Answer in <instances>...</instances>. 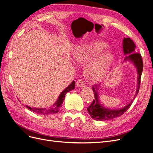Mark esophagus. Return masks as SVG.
<instances>
[{"instance_id": "34e87169", "label": "esophagus", "mask_w": 153, "mask_h": 153, "mask_svg": "<svg viewBox=\"0 0 153 153\" xmlns=\"http://www.w3.org/2000/svg\"><path fill=\"white\" fill-rule=\"evenodd\" d=\"M76 85L77 87H80V88H83L85 87V83L83 82V81L82 80H81V79H80V80H78L76 83Z\"/></svg>"}]
</instances>
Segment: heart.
Masks as SVG:
<instances>
[{
	"label": "heart",
	"mask_w": 153,
	"mask_h": 153,
	"mask_svg": "<svg viewBox=\"0 0 153 153\" xmlns=\"http://www.w3.org/2000/svg\"><path fill=\"white\" fill-rule=\"evenodd\" d=\"M107 45L103 42H95L89 45L78 47L73 52V58L80 64L87 63L101 53L107 48ZM113 56L111 53H102L86 68V75L90 80L97 82L104 75L108 67L112 62Z\"/></svg>",
	"instance_id": "1"
}]
</instances>
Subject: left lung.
Masks as SVG:
<instances>
[{
    "label": "left lung",
    "instance_id": "1",
    "mask_svg": "<svg viewBox=\"0 0 153 153\" xmlns=\"http://www.w3.org/2000/svg\"><path fill=\"white\" fill-rule=\"evenodd\" d=\"M123 51L126 56L124 62L129 61L134 66L136 67L137 72V86L135 95L132 101L125 107L119 109H111L103 106L99 100V90L100 87V84L94 85L92 90L95 95V99H94L91 105L87 108V111L91 116V117L96 120H109L115 118L120 117L121 115L124 114L132 105V103L136 97L140 87V78L143 70V63L140 54L136 53V45L133 41L129 38H124L123 42Z\"/></svg>",
    "mask_w": 153,
    "mask_h": 153
}]
</instances>
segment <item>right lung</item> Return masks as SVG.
Masks as SVG:
<instances>
[{
	"label": "right lung",
	"instance_id": "obj_1",
	"mask_svg": "<svg viewBox=\"0 0 153 153\" xmlns=\"http://www.w3.org/2000/svg\"><path fill=\"white\" fill-rule=\"evenodd\" d=\"M75 81H73L70 85H68L58 97V99H57L56 102L54 103L53 106H51L50 108H35V107H31L28 105H26V107L30 109V111H33V112L40 114V115H50L53 114H56L58 112L59 108L62 107V103L65 100V97L66 95V94L68 91L72 90L75 88Z\"/></svg>",
	"mask_w": 153,
	"mask_h": 153
}]
</instances>
